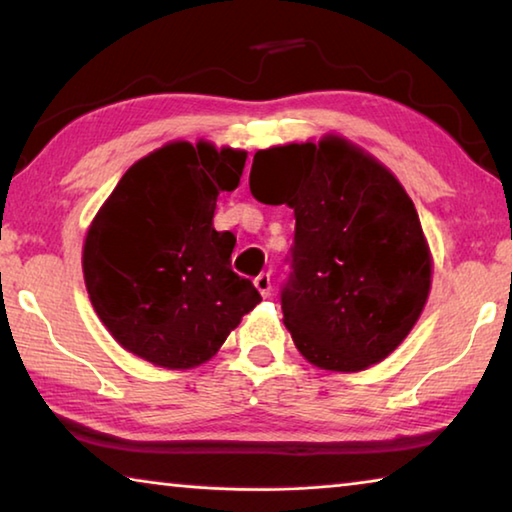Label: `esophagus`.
I'll use <instances>...</instances> for the list:
<instances>
[{
    "instance_id": "esophagus-1",
    "label": "esophagus",
    "mask_w": 512,
    "mask_h": 512,
    "mask_svg": "<svg viewBox=\"0 0 512 512\" xmlns=\"http://www.w3.org/2000/svg\"><path fill=\"white\" fill-rule=\"evenodd\" d=\"M255 287H257V291L262 293L264 298H268L271 296V273H259L257 277H255Z\"/></svg>"
}]
</instances>
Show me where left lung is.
I'll return each instance as SVG.
<instances>
[{
	"instance_id": "obj_1",
	"label": "left lung",
	"mask_w": 512,
	"mask_h": 512,
	"mask_svg": "<svg viewBox=\"0 0 512 512\" xmlns=\"http://www.w3.org/2000/svg\"><path fill=\"white\" fill-rule=\"evenodd\" d=\"M250 194L296 216L280 302L302 357L339 372L386 359L420 318L431 284L418 212L393 173L329 137L257 151Z\"/></svg>"
}]
</instances>
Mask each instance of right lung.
<instances>
[{
  "label": "right lung",
  "mask_w": 512,
  "mask_h": 512,
  "mask_svg": "<svg viewBox=\"0 0 512 512\" xmlns=\"http://www.w3.org/2000/svg\"><path fill=\"white\" fill-rule=\"evenodd\" d=\"M244 164V151L167 144L121 176L92 221L85 287L128 352L162 368L198 366L262 300L232 271L235 235L212 223Z\"/></svg>",
  "instance_id": "right-lung-1"
}]
</instances>
